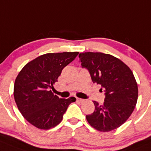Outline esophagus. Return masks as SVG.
Wrapping results in <instances>:
<instances>
[{"label":"esophagus","instance_id":"esophagus-1","mask_svg":"<svg viewBox=\"0 0 151 151\" xmlns=\"http://www.w3.org/2000/svg\"><path fill=\"white\" fill-rule=\"evenodd\" d=\"M76 99H77V101H79V102H84V101H85L84 99H79V98H77Z\"/></svg>","mask_w":151,"mask_h":151}]
</instances>
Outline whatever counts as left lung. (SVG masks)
I'll return each instance as SVG.
<instances>
[{
    "mask_svg": "<svg viewBox=\"0 0 151 151\" xmlns=\"http://www.w3.org/2000/svg\"><path fill=\"white\" fill-rule=\"evenodd\" d=\"M78 56L82 67L90 72L93 82L100 84L105 93L101 105L93 101L95 110L86 116L87 122L101 132L119 127L128 119L137 102L138 86L133 72L110 54L87 52Z\"/></svg>",
    "mask_w": 151,
    "mask_h": 151,
    "instance_id": "1",
    "label": "left lung"
}]
</instances>
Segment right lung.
<instances>
[{"instance_id":"right-lung-1","label":"right lung","mask_w":151,"mask_h":151,"mask_svg":"<svg viewBox=\"0 0 151 151\" xmlns=\"http://www.w3.org/2000/svg\"><path fill=\"white\" fill-rule=\"evenodd\" d=\"M78 52L47 53L27 63L14 84V98L18 110L28 122L41 130L58 125L75 97L59 99L50 89L61 71Z\"/></svg>"}]
</instances>
